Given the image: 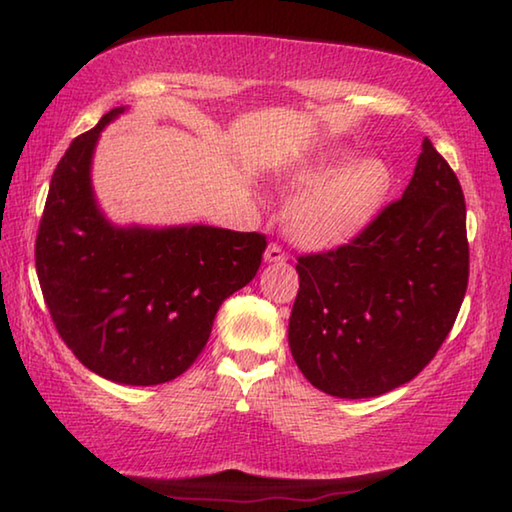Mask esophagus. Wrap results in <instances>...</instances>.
Instances as JSON below:
<instances>
[{
  "label": "esophagus",
  "instance_id": "34e87169",
  "mask_svg": "<svg viewBox=\"0 0 512 512\" xmlns=\"http://www.w3.org/2000/svg\"><path fill=\"white\" fill-rule=\"evenodd\" d=\"M284 259H287V255H284V250L277 244H271L264 250V262H268V264H280V262H284Z\"/></svg>",
  "mask_w": 512,
  "mask_h": 512
}]
</instances>
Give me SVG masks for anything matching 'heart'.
I'll return each mask as SVG.
<instances>
[{"mask_svg": "<svg viewBox=\"0 0 512 512\" xmlns=\"http://www.w3.org/2000/svg\"><path fill=\"white\" fill-rule=\"evenodd\" d=\"M287 183L305 189L287 210L289 237L320 250L368 228L393 192L395 173L379 155L357 158V151L336 146L291 169Z\"/></svg>", "mask_w": 512, "mask_h": 512, "instance_id": "obj_1", "label": "heart"}]
</instances>
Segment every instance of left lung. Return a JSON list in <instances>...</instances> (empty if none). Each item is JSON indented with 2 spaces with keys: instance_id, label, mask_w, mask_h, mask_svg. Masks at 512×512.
<instances>
[{
  "instance_id": "left-lung-1",
  "label": "left lung",
  "mask_w": 512,
  "mask_h": 512,
  "mask_svg": "<svg viewBox=\"0 0 512 512\" xmlns=\"http://www.w3.org/2000/svg\"><path fill=\"white\" fill-rule=\"evenodd\" d=\"M289 348L311 386L343 400L411 381L447 339L470 248L456 173L424 137L413 178L357 239L298 259Z\"/></svg>"
}]
</instances>
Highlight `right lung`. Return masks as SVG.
Listing matches in <instances>:
<instances>
[{
  "mask_svg": "<svg viewBox=\"0 0 512 512\" xmlns=\"http://www.w3.org/2000/svg\"><path fill=\"white\" fill-rule=\"evenodd\" d=\"M112 108L69 144L51 176L36 239L42 296L85 368L155 386L192 366L225 298L253 280L266 237L214 225H117L101 210L92 160Z\"/></svg>",
  "mask_w": 512,
  "mask_h": 512,
  "instance_id": "obj_1",
  "label": "right lung"
}]
</instances>
